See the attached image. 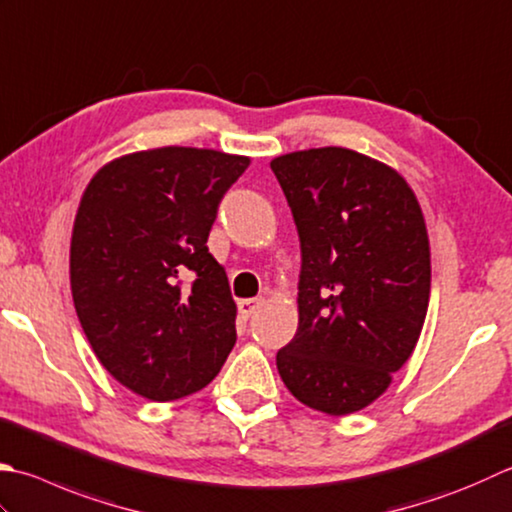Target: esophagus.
I'll list each match as a JSON object with an SVG mask.
<instances>
[{
	"mask_svg": "<svg viewBox=\"0 0 512 512\" xmlns=\"http://www.w3.org/2000/svg\"><path fill=\"white\" fill-rule=\"evenodd\" d=\"M262 304H264V299H259V297H255V299H242V302L237 304L239 315H242L244 319H248Z\"/></svg>",
	"mask_w": 512,
	"mask_h": 512,
	"instance_id": "esophagus-1",
	"label": "esophagus"
}]
</instances>
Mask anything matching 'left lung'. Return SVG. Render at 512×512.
<instances>
[{"label":"left lung","instance_id":"8db88e82","mask_svg":"<svg viewBox=\"0 0 512 512\" xmlns=\"http://www.w3.org/2000/svg\"><path fill=\"white\" fill-rule=\"evenodd\" d=\"M270 168L302 246L299 326L277 370L308 408L357 413L386 393L422 335L430 297L422 206L395 168L350 148L295 150Z\"/></svg>","mask_w":512,"mask_h":512}]
</instances>
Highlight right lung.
<instances>
[{"label": "right lung", "instance_id": "1", "mask_svg": "<svg viewBox=\"0 0 512 512\" xmlns=\"http://www.w3.org/2000/svg\"><path fill=\"white\" fill-rule=\"evenodd\" d=\"M248 164L213 148L137 150L99 168L79 202L70 239L79 324L108 373L150 402L202 390L235 346L237 306L206 242Z\"/></svg>", "mask_w": 512, "mask_h": 512}]
</instances>
